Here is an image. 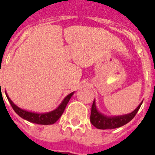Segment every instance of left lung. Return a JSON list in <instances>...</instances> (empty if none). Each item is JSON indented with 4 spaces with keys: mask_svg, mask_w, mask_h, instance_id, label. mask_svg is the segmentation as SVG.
<instances>
[{
    "mask_svg": "<svg viewBox=\"0 0 155 155\" xmlns=\"http://www.w3.org/2000/svg\"><path fill=\"white\" fill-rule=\"evenodd\" d=\"M142 103L137 106V108L134 110L132 113L129 114H125L122 116H117V117H108L104 115L97 110L96 102L93 101L91 110V116H90V121L95 127L100 130H111V129H116L120 126H123L128 122H130L133 118L137 114V111L139 110L140 107L142 105Z\"/></svg>",
    "mask_w": 155,
    "mask_h": 155,
    "instance_id": "obj_1",
    "label": "left lung"
}]
</instances>
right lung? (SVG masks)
Listing matches in <instances>:
<instances>
[{
	"label": "right lung",
	"mask_w": 155,
	"mask_h": 155,
	"mask_svg": "<svg viewBox=\"0 0 155 155\" xmlns=\"http://www.w3.org/2000/svg\"><path fill=\"white\" fill-rule=\"evenodd\" d=\"M73 94H74V92H71L69 95H68L62 101V103L59 104L58 108L54 109V110L46 113H37L28 112V111L21 109L19 107H18L15 104H13V102L11 101L10 98L8 97V96L5 92L7 99L10 103L13 110L15 111V113L18 116H20L21 117L28 120V121H30V122L38 124V125H52L54 123H55L63 113L66 106H67L68 101H70L71 97H72Z\"/></svg>",
	"instance_id": "1"
}]
</instances>
